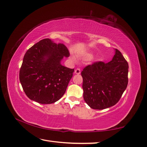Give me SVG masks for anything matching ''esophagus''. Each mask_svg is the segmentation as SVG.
I'll list each match as a JSON object with an SVG mask.
<instances>
[{"mask_svg":"<svg viewBox=\"0 0 147 147\" xmlns=\"http://www.w3.org/2000/svg\"><path fill=\"white\" fill-rule=\"evenodd\" d=\"M75 73L77 74H79L81 73V69L80 68H77L75 70Z\"/></svg>","mask_w":147,"mask_h":147,"instance_id":"34e87169","label":"esophagus"}]
</instances>
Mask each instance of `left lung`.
Masks as SVG:
<instances>
[{"label":"left lung","mask_w":147,"mask_h":147,"mask_svg":"<svg viewBox=\"0 0 147 147\" xmlns=\"http://www.w3.org/2000/svg\"><path fill=\"white\" fill-rule=\"evenodd\" d=\"M128 68L127 62L117 49L108 63L97 61L84 67L82 76L86 104L98 110L116 104L127 86Z\"/></svg>","instance_id":"left-lung-1"}]
</instances>
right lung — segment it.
<instances>
[{
	"label": "right lung",
	"instance_id": "obj_1",
	"mask_svg": "<svg viewBox=\"0 0 147 147\" xmlns=\"http://www.w3.org/2000/svg\"><path fill=\"white\" fill-rule=\"evenodd\" d=\"M69 53L62 43L45 38L33 45L24 54L20 80L24 93L42 104L59 100L65 92L74 69L61 64Z\"/></svg>",
	"mask_w": 147,
	"mask_h": 147
}]
</instances>
